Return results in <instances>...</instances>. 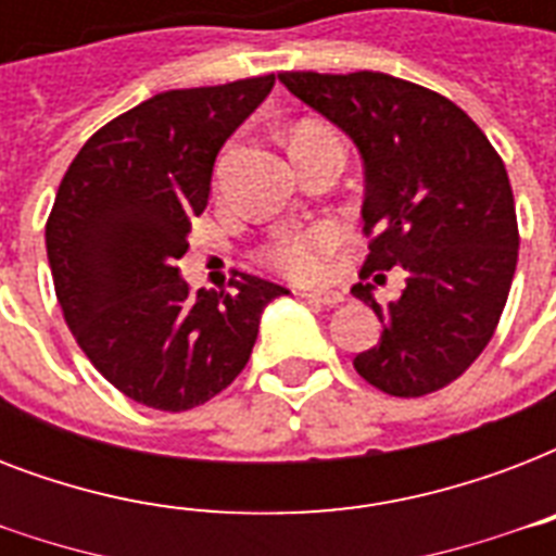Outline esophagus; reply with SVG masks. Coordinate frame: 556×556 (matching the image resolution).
<instances>
[{"label": "esophagus", "mask_w": 556, "mask_h": 556, "mask_svg": "<svg viewBox=\"0 0 556 556\" xmlns=\"http://www.w3.org/2000/svg\"><path fill=\"white\" fill-rule=\"evenodd\" d=\"M300 296H305L308 303H320V305H340L343 303V294L340 291H314V288H303Z\"/></svg>", "instance_id": "34e87169"}]
</instances>
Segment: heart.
Wrapping results in <instances>:
<instances>
[{
    "instance_id": "heart-1",
    "label": "heart",
    "mask_w": 556,
    "mask_h": 556,
    "mask_svg": "<svg viewBox=\"0 0 556 556\" xmlns=\"http://www.w3.org/2000/svg\"><path fill=\"white\" fill-rule=\"evenodd\" d=\"M320 135H334L331 129L320 124H300L291 129V150L300 147L308 138H320ZM340 242V227L334 222H317V225L296 227L286 233L274 236L265 248H262V260L268 262L270 268L294 279H312L317 277Z\"/></svg>"
}]
</instances>
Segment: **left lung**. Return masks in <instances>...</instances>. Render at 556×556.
Returning <instances> with one entry per match:
<instances>
[{
    "instance_id": "1",
    "label": "left lung",
    "mask_w": 556,
    "mask_h": 556,
    "mask_svg": "<svg viewBox=\"0 0 556 556\" xmlns=\"http://www.w3.org/2000/svg\"><path fill=\"white\" fill-rule=\"evenodd\" d=\"M291 94L357 143L366 169L369 256L357 300L383 323L357 375L395 397L465 375L500 326L517 270L514 190L488 135L439 91L380 72H282ZM401 267L407 288L383 309L368 279Z\"/></svg>"
}]
</instances>
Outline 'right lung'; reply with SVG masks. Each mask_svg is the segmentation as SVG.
I'll use <instances>...</instances> for the list:
<instances>
[{
    "label": "right lung",
    "instance_id": "add662e5",
    "mask_svg": "<svg viewBox=\"0 0 556 556\" xmlns=\"http://www.w3.org/2000/svg\"><path fill=\"white\" fill-rule=\"evenodd\" d=\"M274 80L161 91L100 126L60 181L46 222L56 303L94 369L138 404L185 413L216 397L248 364L262 308L288 294L251 274L230 291L178 277L218 150Z\"/></svg>",
    "mask_w": 556,
    "mask_h": 556
}]
</instances>
